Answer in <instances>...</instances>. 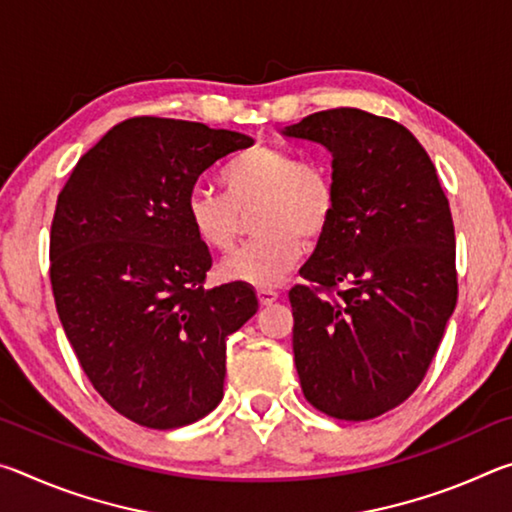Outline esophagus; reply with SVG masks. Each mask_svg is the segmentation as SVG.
<instances>
[{
    "mask_svg": "<svg viewBox=\"0 0 512 512\" xmlns=\"http://www.w3.org/2000/svg\"><path fill=\"white\" fill-rule=\"evenodd\" d=\"M257 298H259V302H262L264 307H266V305H273V302L277 300V291L266 289V287H259V289H257Z\"/></svg>",
    "mask_w": 512,
    "mask_h": 512,
    "instance_id": "obj_1",
    "label": "esophagus"
}]
</instances>
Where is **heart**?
<instances>
[{
  "label": "heart",
  "mask_w": 512,
  "mask_h": 512,
  "mask_svg": "<svg viewBox=\"0 0 512 512\" xmlns=\"http://www.w3.org/2000/svg\"><path fill=\"white\" fill-rule=\"evenodd\" d=\"M225 196L196 187L187 196V221L212 250H230L239 235V212L257 203V237L239 246L221 264L230 282L273 287L302 255V237L318 241L336 214V187L327 169L302 164L277 146H255L221 169Z\"/></svg>",
  "instance_id": "1"
}]
</instances>
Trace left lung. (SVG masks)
<instances>
[{
	"instance_id": "left-lung-1",
	"label": "left lung",
	"mask_w": 512,
	"mask_h": 512,
	"mask_svg": "<svg viewBox=\"0 0 512 512\" xmlns=\"http://www.w3.org/2000/svg\"><path fill=\"white\" fill-rule=\"evenodd\" d=\"M332 153L336 214L289 291L307 402L339 420L400 406L427 375L458 298L449 201L422 144L359 108L282 131Z\"/></svg>"
}]
</instances>
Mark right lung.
Instances as JSON below:
<instances>
[{
    "mask_svg": "<svg viewBox=\"0 0 512 512\" xmlns=\"http://www.w3.org/2000/svg\"><path fill=\"white\" fill-rule=\"evenodd\" d=\"M253 146L196 121L133 117L76 162L49 241L56 311L94 391L151 429L223 400L225 339L255 316L244 282L205 289L212 255L187 221L198 176Z\"/></svg>",
    "mask_w": 512,
    "mask_h": 512,
    "instance_id": "right-lung-1",
    "label": "right lung"
}]
</instances>
